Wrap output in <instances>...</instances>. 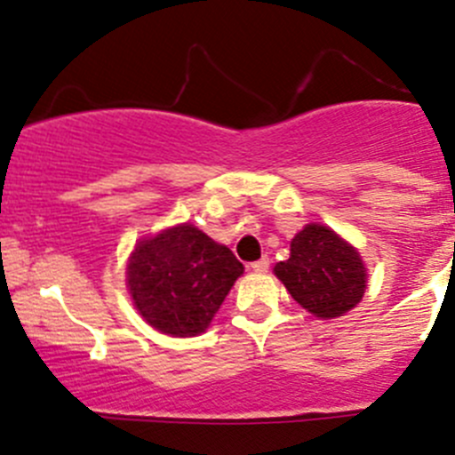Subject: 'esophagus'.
Returning a JSON list of instances; mask_svg holds the SVG:
<instances>
[{
	"label": "esophagus",
	"instance_id": "34e87169",
	"mask_svg": "<svg viewBox=\"0 0 455 455\" xmlns=\"http://www.w3.org/2000/svg\"><path fill=\"white\" fill-rule=\"evenodd\" d=\"M268 264H271V259H268L267 255H262V258H259V259L251 262V268H253L255 273H264L268 268Z\"/></svg>",
	"mask_w": 455,
	"mask_h": 455
}]
</instances>
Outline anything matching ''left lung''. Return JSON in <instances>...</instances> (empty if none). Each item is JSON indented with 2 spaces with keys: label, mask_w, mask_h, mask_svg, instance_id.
I'll return each instance as SVG.
<instances>
[{
  "label": "left lung",
  "mask_w": 455,
  "mask_h": 455,
  "mask_svg": "<svg viewBox=\"0 0 455 455\" xmlns=\"http://www.w3.org/2000/svg\"><path fill=\"white\" fill-rule=\"evenodd\" d=\"M295 302L317 317H338L354 308L367 289L358 251L322 224H307L291 242V258L275 264Z\"/></svg>",
  "instance_id": "8db88e82"
}]
</instances>
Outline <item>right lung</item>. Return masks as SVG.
<instances>
[{
    "label": "right lung",
    "mask_w": 455,
    "mask_h": 455,
    "mask_svg": "<svg viewBox=\"0 0 455 455\" xmlns=\"http://www.w3.org/2000/svg\"><path fill=\"white\" fill-rule=\"evenodd\" d=\"M242 271L231 249L193 224L140 242L126 267L131 295L144 320L178 338L209 326Z\"/></svg>",
    "instance_id": "add662e5"
}]
</instances>
